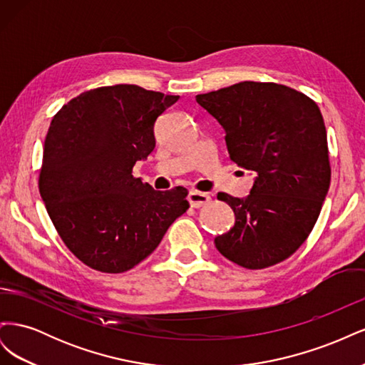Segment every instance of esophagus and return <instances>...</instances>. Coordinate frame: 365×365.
<instances>
[{
  "label": "esophagus",
  "mask_w": 365,
  "mask_h": 365,
  "mask_svg": "<svg viewBox=\"0 0 365 365\" xmlns=\"http://www.w3.org/2000/svg\"><path fill=\"white\" fill-rule=\"evenodd\" d=\"M187 200H189L190 207H193V208H200V207H202V205L208 204V202H210V200H212V197H210V195H207V193L192 190V192L189 193V197H187Z\"/></svg>",
  "instance_id": "obj_1"
}]
</instances>
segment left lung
<instances>
[{"mask_svg":"<svg viewBox=\"0 0 365 365\" xmlns=\"http://www.w3.org/2000/svg\"><path fill=\"white\" fill-rule=\"evenodd\" d=\"M225 132L230 160L254 173L250 195L217 193L235 227L217 251L248 269L288 259L311 233L330 185L327 134L319 108L279 83L239 82L196 96Z\"/></svg>","mask_w":365,"mask_h":365,"instance_id":"left-lung-1","label":"left lung"}]
</instances>
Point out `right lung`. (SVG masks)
<instances>
[{"label":"right lung","instance_id":"1","mask_svg":"<svg viewBox=\"0 0 365 365\" xmlns=\"http://www.w3.org/2000/svg\"><path fill=\"white\" fill-rule=\"evenodd\" d=\"M178 98L137 85L102 86L53 117L39 193L63 244L90 268H134L189 208L181 187L157 192L132 176L155 149L157 118Z\"/></svg>","mask_w":365,"mask_h":365}]
</instances>
